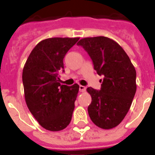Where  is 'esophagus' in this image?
Instances as JSON below:
<instances>
[{"mask_svg":"<svg viewBox=\"0 0 155 155\" xmlns=\"http://www.w3.org/2000/svg\"><path fill=\"white\" fill-rule=\"evenodd\" d=\"M79 91H81V92H84V91H86V87L80 85L79 86Z\"/></svg>","mask_w":155,"mask_h":155,"instance_id":"34e87169","label":"esophagus"}]
</instances>
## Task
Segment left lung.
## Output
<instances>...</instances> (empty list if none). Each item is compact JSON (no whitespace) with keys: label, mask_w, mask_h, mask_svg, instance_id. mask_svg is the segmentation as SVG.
<instances>
[{"label":"left lung","mask_w":155,"mask_h":155,"mask_svg":"<svg viewBox=\"0 0 155 155\" xmlns=\"http://www.w3.org/2000/svg\"><path fill=\"white\" fill-rule=\"evenodd\" d=\"M88 54L98 75H103L101 89L87 87L91 102L87 110L95 125L105 130L121 122L136 91V72L125 50L104 36L84 38L78 43Z\"/></svg>","instance_id":"obj_1"}]
</instances>
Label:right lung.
Masks as SVG:
<instances>
[{
	"label": "right lung",
	"mask_w": 155,
	"mask_h": 155,
	"mask_svg": "<svg viewBox=\"0 0 155 155\" xmlns=\"http://www.w3.org/2000/svg\"><path fill=\"white\" fill-rule=\"evenodd\" d=\"M79 38H49L34 48L25 64L22 81L27 107L36 120L50 131L69 125L79 86L62 85L64 58Z\"/></svg>",
	"instance_id": "right-lung-1"
}]
</instances>
